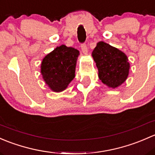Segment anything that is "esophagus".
Masks as SVG:
<instances>
[{"label":"esophagus","mask_w":155,"mask_h":155,"mask_svg":"<svg viewBox=\"0 0 155 155\" xmlns=\"http://www.w3.org/2000/svg\"><path fill=\"white\" fill-rule=\"evenodd\" d=\"M81 50H82V51L84 52V54H87V52H88V48H87V45L86 43H82V44L81 45Z\"/></svg>","instance_id":"34e87169"}]
</instances>
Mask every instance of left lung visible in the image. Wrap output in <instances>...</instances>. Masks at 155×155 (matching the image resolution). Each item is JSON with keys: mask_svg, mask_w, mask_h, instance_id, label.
Here are the masks:
<instances>
[{"mask_svg": "<svg viewBox=\"0 0 155 155\" xmlns=\"http://www.w3.org/2000/svg\"><path fill=\"white\" fill-rule=\"evenodd\" d=\"M92 57L102 83L116 88L125 82L128 75L130 64L123 52L109 44L99 42L92 51Z\"/></svg>", "mask_w": 155, "mask_h": 155, "instance_id": "1", "label": "left lung"}]
</instances>
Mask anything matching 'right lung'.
I'll list each match as a JSON object with an SVG mask.
<instances>
[{
  "label": "right lung",
  "instance_id": "obj_1",
  "mask_svg": "<svg viewBox=\"0 0 155 155\" xmlns=\"http://www.w3.org/2000/svg\"><path fill=\"white\" fill-rule=\"evenodd\" d=\"M78 54L77 49L62 45L43 59V79L54 92L64 90L74 79Z\"/></svg>",
  "mask_w": 155,
  "mask_h": 155
}]
</instances>
